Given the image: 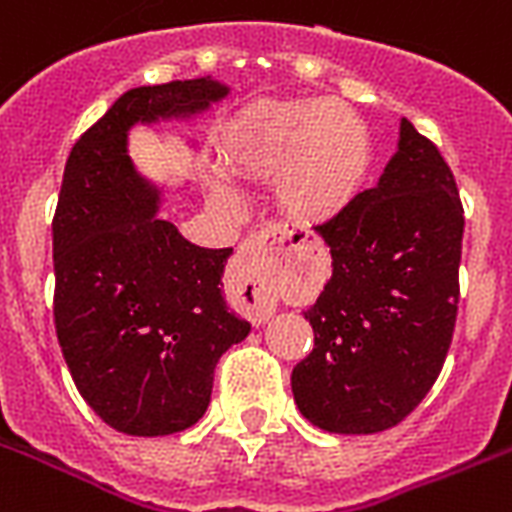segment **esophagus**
<instances>
[{"instance_id":"esophagus-1","label":"esophagus","mask_w":512,"mask_h":512,"mask_svg":"<svg viewBox=\"0 0 512 512\" xmlns=\"http://www.w3.org/2000/svg\"><path fill=\"white\" fill-rule=\"evenodd\" d=\"M292 249V234L278 226L263 228V231L247 236L239 247L234 276L239 292L244 294V307L255 323L268 321L276 310L270 276H273L276 265H281L292 255Z\"/></svg>"}]
</instances>
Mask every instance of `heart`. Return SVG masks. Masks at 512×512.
<instances>
[{
    "mask_svg": "<svg viewBox=\"0 0 512 512\" xmlns=\"http://www.w3.org/2000/svg\"><path fill=\"white\" fill-rule=\"evenodd\" d=\"M223 157L242 176H278L276 199L289 218L323 223L352 202L368 173L371 147L350 107L313 99L247 112L228 131ZM210 189L223 202L234 199V189L220 176Z\"/></svg>",
    "mask_w": 512,
    "mask_h": 512,
    "instance_id": "b5f03b06",
    "label": "heart"
}]
</instances>
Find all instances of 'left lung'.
Listing matches in <instances>:
<instances>
[{
	"instance_id": "left-lung-1",
	"label": "left lung",
	"mask_w": 512,
	"mask_h": 512,
	"mask_svg": "<svg viewBox=\"0 0 512 512\" xmlns=\"http://www.w3.org/2000/svg\"><path fill=\"white\" fill-rule=\"evenodd\" d=\"M463 205L450 165L407 118L378 184L315 231L334 273L305 318L292 371L299 413L331 434H376L429 394L458 315Z\"/></svg>"
}]
</instances>
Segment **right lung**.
Instances as JSON below:
<instances>
[{
  "label": "right lung",
  "mask_w": 512,
  "mask_h": 512,
  "mask_svg": "<svg viewBox=\"0 0 512 512\" xmlns=\"http://www.w3.org/2000/svg\"><path fill=\"white\" fill-rule=\"evenodd\" d=\"M228 91L213 76L126 91L65 162L52 220L54 328L81 397L120 434L194 426L220 355L252 328L220 292L234 249L178 234L160 218V186L128 157L134 126L197 118Z\"/></svg>",
  "instance_id": "obj_1"
}]
</instances>
